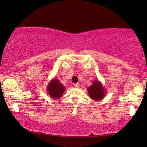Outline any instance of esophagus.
<instances>
[{
	"instance_id": "34e87169",
	"label": "esophagus",
	"mask_w": 147,
	"mask_h": 147,
	"mask_svg": "<svg viewBox=\"0 0 147 147\" xmlns=\"http://www.w3.org/2000/svg\"><path fill=\"white\" fill-rule=\"evenodd\" d=\"M74 87L76 88H79V87H80V84H78V83L75 84H74Z\"/></svg>"
}]
</instances>
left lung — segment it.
Masks as SVG:
<instances>
[{"label":"left lung","instance_id":"8db88e82","mask_svg":"<svg viewBox=\"0 0 147 147\" xmlns=\"http://www.w3.org/2000/svg\"><path fill=\"white\" fill-rule=\"evenodd\" d=\"M90 97L94 100H101L106 94V89L102 85V82L98 79L93 82L90 86L87 88Z\"/></svg>","mask_w":147,"mask_h":147}]
</instances>
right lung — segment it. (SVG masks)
<instances>
[{
  "mask_svg": "<svg viewBox=\"0 0 147 147\" xmlns=\"http://www.w3.org/2000/svg\"><path fill=\"white\" fill-rule=\"evenodd\" d=\"M47 90L50 97L55 100L59 99L63 96L65 88L59 80L54 78L48 83Z\"/></svg>",
  "mask_w": 147,
  "mask_h": 147,
  "instance_id": "1",
  "label": "right lung"
}]
</instances>
